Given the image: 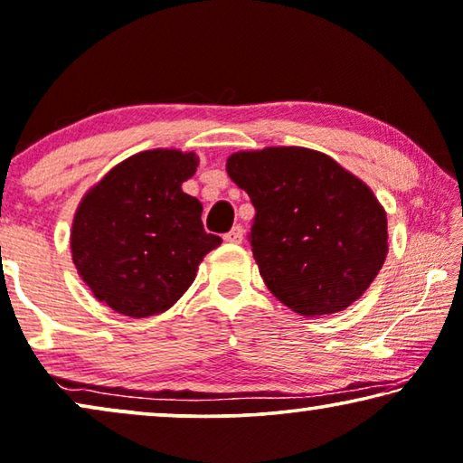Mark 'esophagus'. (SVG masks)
I'll use <instances>...</instances> for the list:
<instances>
[{
    "label": "esophagus",
    "instance_id": "obj_1",
    "mask_svg": "<svg viewBox=\"0 0 463 463\" xmlns=\"http://www.w3.org/2000/svg\"><path fill=\"white\" fill-rule=\"evenodd\" d=\"M243 237H245V229L241 224H237V226H232V229L224 234V241H229V243H241V241H243Z\"/></svg>",
    "mask_w": 463,
    "mask_h": 463
}]
</instances>
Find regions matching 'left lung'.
<instances>
[{
    "instance_id": "1",
    "label": "left lung",
    "mask_w": 463,
    "mask_h": 463,
    "mask_svg": "<svg viewBox=\"0 0 463 463\" xmlns=\"http://www.w3.org/2000/svg\"><path fill=\"white\" fill-rule=\"evenodd\" d=\"M226 172L255 208L251 251L276 299L314 318L362 298L389 245L386 213L360 178L303 147L239 151Z\"/></svg>"
}]
</instances>
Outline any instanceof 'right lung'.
Masks as SVG:
<instances>
[{"mask_svg":"<svg viewBox=\"0 0 463 463\" xmlns=\"http://www.w3.org/2000/svg\"><path fill=\"white\" fill-rule=\"evenodd\" d=\"M197 162L176 149L143 151L109 170L80 202L71 234L74 266L114 312H165L195 280L203 255L222 243L203 231L202 203L181 189Z\"/></svg>","mask_w":463,"mask_h":463,"instance_id":"right-lung-1","label":"right lung"}]
</instances>
